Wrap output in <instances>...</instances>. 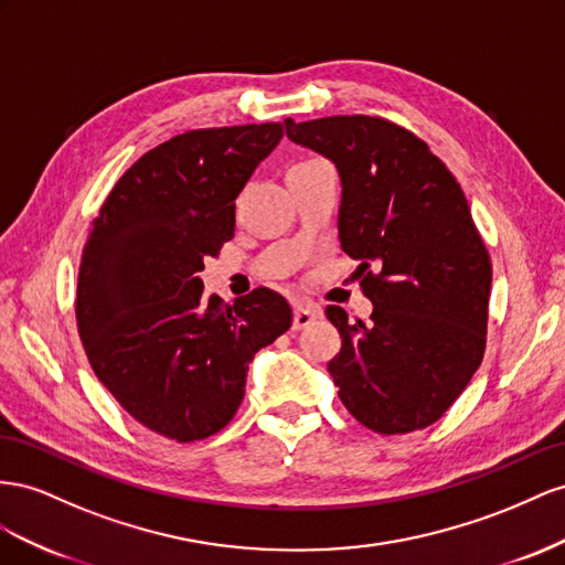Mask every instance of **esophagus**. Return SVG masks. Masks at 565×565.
Returning <instances> with one entry per match:
<instances>
[{"label":"esophagus","instance_id":"esophagus-1","mask_svg":"<svg viewBox=\"0 0 565 565\" xmlns=\"http://www.w3.org/2000/svg\"><path fill=\"white\" fill-rule=\"evenodd\" d=\"M319 310L312 308V305H296L294 310V329L300 331V329H308L315 319H319Z\"/></svg>","mask_w":565,"mask_h":565}]
</instances>
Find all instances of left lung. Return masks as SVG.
<instances>
[{
  "mask_svg": "<svg viewBox=\"0 0 565 565\" xmlns=\"http://www.w3.org/2000/svg\"><path fill=\"white\" fill-rule=\"evenodd\" d=\"M291 141L335 163L341 248L358 260L372 324L327 317L345 409L381 435L426 428L482 362L492 263L455 174L414 132L374 116L284 120Z\"/></svg>",
  "mask_w": 565,
  "mask_h": 565,
  "instance_id": "8db88e82",
  "label": "left lung"
}]
</instances>
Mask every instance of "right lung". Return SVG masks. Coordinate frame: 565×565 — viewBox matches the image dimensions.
<instances>
[{
  "label": "right lung",
  "mask_w": 565,
  "mask_h": 565,
  "mask_svg": "<svg viewBox=\"0 0 565 565\" xmlns=\"http://www.w3.org/2000/svg\"><path fill=\"white\" fill-rule=\"evenodd\" d=\"M281 137V122L177 135L120 177L92 222L75 298L87 360L127 414L170 440L227 426L253 354L294 321L269 288L230 305L205 296L199 277L234 236V201Z\"/></svg>",
  "instance_id": "1"
}]
</instances>
